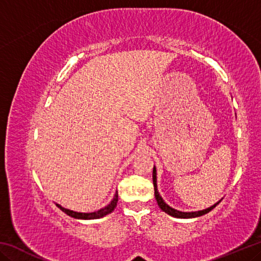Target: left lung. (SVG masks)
Listing matches in <instances>:
<instances>
[{
    "label": "left lung",
    "instance_id": "1",
    "mask_svg": "<svg viewBox=\"0 0 261 261\" xmlns=\"http://www.w3.org/2000/svg\"><path fill=\"white\" fill-rule=\"evenodd\" d=\"M153 185H154V196H155V199L158 201V205L160 208L166 212L167 214H169L171 216H174V218H178V219H191V218H197V216H201L204 215L206 213H208V212H211L212 210L214 208V207L219 204V202H216L215 205L211 206L210 208H206L204 211H198V212H180V211H177V210H174L171 208V207L169 205H167L165 201H163V199L161 198L160 194H159L158 192V187H156V169L155 167L153 168Z\"/></svg>",
    "mask_w": 261,
    "mask_h": 261
}]
</instances>
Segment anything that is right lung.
Returning <instances> with one entry per match:
<instances>
[{
    "label": "right lung",
    "mask_w": 261,
    "mask_h": 261,
    "mask_svg": "<svg viewBox=\"0 0 261 261\" xmlns=\"http://www.w3.org/2000/svg\"><path fill=\"white\" fill-rule=\"evenodd\" d=\"M117 201H118V193L116 191L115 193V196L113 198V200L110 201V204L107 205L103 208H101L100 211H96L93 212V213H78V212H73V211H70L64 208V207H62L60 205H57V207L61 211H63L65 214H68L69 216H72L74 219H83V220H94V219H100V218H103L105 215H107L109 213H112V212L115 210V207L117 205Z\"/></svg>",
    "instance_id": "1"
}]
</instances>
